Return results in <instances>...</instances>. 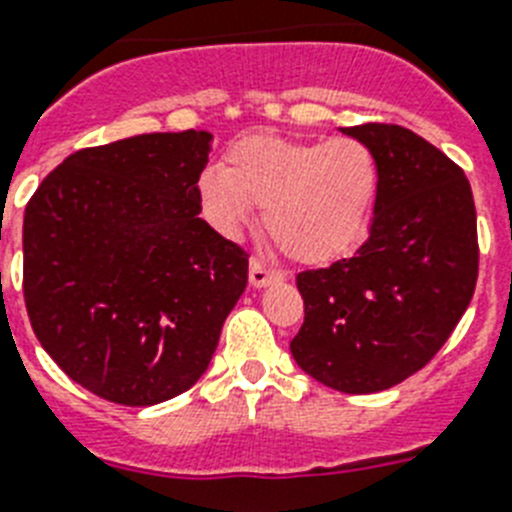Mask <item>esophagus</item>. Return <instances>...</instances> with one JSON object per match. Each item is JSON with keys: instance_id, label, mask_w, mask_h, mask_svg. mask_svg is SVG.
Instances as JSON below:
<instances>
[{"instance_id": "esophagus-1", "label": "esophagus", "mask_w": 512, "mask_h": 512, "mask_svg": "<svg viewBox=\"0 0 512 512\" xmlns=\"http://www.w3.org/2000/svg\"><path fill=\"white\" fill-rule=\"evenodd\" d=\"M278 278H281V273H278V270L265 268L260 260H252V263H249V286H255V289H263V286L278 281Z\"/></svg>"}]
</instances>
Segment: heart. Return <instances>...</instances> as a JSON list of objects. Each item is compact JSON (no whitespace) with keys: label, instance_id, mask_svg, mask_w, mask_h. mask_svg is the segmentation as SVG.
I'll use <instances>...</instances> for the list:
<instances>
[{"label":"heart","instance_id":"heart-1","mask_svg":"<svg viewBox=\"0 0 512 512\" xmlns=\"http://www.w3.org/2000/svg\"><path fill=\"white\" fill-rule=\"evenodd\" d=\"M382 171L359 137H244L223 169L197 179L213 229L236 239L263 208V226L283 255L304 265L333 263L362 244L375 216Z\"/></svg>","mask_w":512,"mask_h":512}]
</instances>
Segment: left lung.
Wrapping results in <instances>:
<instances>
[{
    "mask_svg": "<svg viewBox=\"0 0 512 512\" xmlns=\"http://www.w3.org/2000/svg\"><path fill=\"white\" fill-rule=\"evenodd\" d=\"M375 150L382 184L354 257L304 270L296 364L341 393L388 390L442 349L479 276L476 208L458 163L398 124L341 127Z\"/></svg>",
    "mask_w": 512,
    "mask_h": 512,
    "instance_id": "left-lung-1",
    "label": "left lung"
}]
</instances>
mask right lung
<instances>
[{
  "label": "right lung",
  "mask_w": 512,
  "mask_h": 512,
  "mask_svg": "<svg viewBox=\"0 0 512 512\" xmlns=\"http://www.w3.org/2000/svg\"><path fill=\"white\" fill-rule=\"evenodd\" d=\"M210 132H150L64 158L25 205L33 333L98 398L190 390L247 286V252L197 216Z\"/></svg>",
  "instance_id": "obj_1"
}]
</instances>
